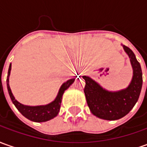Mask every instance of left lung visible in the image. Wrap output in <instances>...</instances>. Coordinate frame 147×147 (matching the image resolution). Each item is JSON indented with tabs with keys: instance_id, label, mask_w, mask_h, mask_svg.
Instances as JSON below:
<instances>
[{
	"instance_id": "obj_1",
	"label": "left lung",
	"mask_w": 147,
	"mask_h": 147,
	"mask_svg": "<svg viewBox=\"0 0 147 147\" xmlns=\"http://www.w3.org/2000/svg\"><path fill=\"white\" fill-rule=\"evenodd\" d=\"M123 48L130 59L133 78L126 88L117 92H109L88 76L85 80L84 93L92 113L99 118L114 121L128 114L138 100L142 86V72L135 55L126 46Z\"/></svg>"
}]
</instances>
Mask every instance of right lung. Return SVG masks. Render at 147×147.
Here are the masks:
<instances>
[{
	"mask_svg": "<svg viewBox=\"0 0 147 147\" xmlns=\"http://www.w3.org/2000/svg\"><path fill=\"white\" fill-rule=\"evenodd\" d=\"M11 71V63L9 67L8 71V76H7V88L8 92L10 96L12 102L13 103L16 108L22 115L26 117L27 119L30 120L32 121H35V122H44L47 121L49 120L52 119L54 117H55L60 109L61 101H62V96L63 95V92L69 88L73 82L75 81V78L68 80L67 81L63 83L62 84V86L59 88V91L58 92L56 98L55 99V100H53L52 102H51L48 105H38V106H28V105H24L22 104L19 103L12 93L9 84V75H10Z\"/></svg>",
	"mask_w": 147,
	"mask_h": 147,
	"instance_id": "add662e5",
	"label": "right lung"
}]
</instances>
